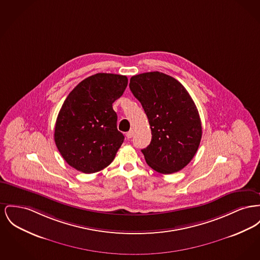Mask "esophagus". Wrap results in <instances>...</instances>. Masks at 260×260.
<instances>
[{"instance_id":"34e87169","label":"esophagus","mask_w":260,"mask_h":260,"mask_svg":"<svg viewBox=\"0 0 260 260\" xmlns=\"http://www.w3.org/2000/svg\"><path fill=\"white\" fill-rule=\"evenodd\" d=\"M133 136H134V131H129V132H127V133L125 134V137H126L127 139L133 138Z\"/></svg>"}]
</instances>
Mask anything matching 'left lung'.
<instances>
[{"label": "left lung", "mask_w": 260, "mask_h": 260, "mask_svg": "<svg viewBox=\"0 0 260 260\" xmlns=\"http://www.w3.org/2000/svg\"><path fill=\"white\" fill-rule=\"evenodd\" d=\"M131 91L141 103L151 142L141 150L149 167L161 174L184 168L199 149L202 126L198 108L181 82L160 72L131 78Z\"/></svg>", "instance_id": "obj_1"}]
</instances>
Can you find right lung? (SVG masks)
I'll list each match as a JSON object with an SVG mask.
<instances>
[{"instance_id":"1","label":"right lung","mask_w":260,"mask_h":260,"mask_svg":"<svg viewBox=\"0 0 260 260\" xmlns=\"http://www.w3.org/2000/svg\"><path fill=\"white\" fill-rule=\"evenodd\" d=\"M126 85L125 76L100 73L83 79L68 95L56 121L54 138L71 167L92 174L112 163L124 138L117 128L113 103Z\"/></svg>"}]
</instances>
